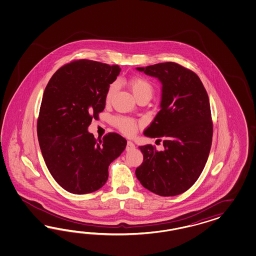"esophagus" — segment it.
I'll return each mask as SVG.
<instances>
[{"label": "esophagus", "mask_w": 256, "mask_h": 256, "mask_svg": "<svg viewBox=\"0 0 256 256\" xmlns=\"http://www.w3.org/2000/svg\"><path fill=\"white\" fill-rule=\"evenodd\" d=\"M134 148H135V144L130 140H128V144H126V150L128 151V150H132V149H134Z\"/></svg>", "instance_id": "34e87169"}]
</instances>
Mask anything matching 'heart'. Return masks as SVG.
Listing matches in <instances>:
<instances>
[{
  "instance_id": "1",
  "label": "heart",
  "mask_w": 256,
  "mask_h": 256,
  "mask_svg": "<svg viewBox=\"0 0 256 256\" xmlns=\"http://www.w3.org/2000/svg\"><path fill=\"white\" fill-rule=\"evenodd\" d=\"M128 86L135 98H138L140 96H149L151 98L153 94V86L150 84V82H148L144 78L139 76L130 78L128 80ZM116 84L114 82L110 84L106 93V100L110 101L112 98V96L116 92ZM114 122L120 128V130L128 135H132L135 132V124L130 119H126L124 117H117Z\"/></svg>"
}]
</instances>
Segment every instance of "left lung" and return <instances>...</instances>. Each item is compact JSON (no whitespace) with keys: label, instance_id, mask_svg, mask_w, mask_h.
Masks as SVG:
<instances>
[{"label":"left lung","instance_id":"8db88e82","mask_svg":"<svg viewBox=\"0 0 256 256\" xmlns=\"http://www.w3.org/2000/svg\"><path fill=\"white\" fill-rule=\"evenodd\" d=\"M162 84L160 110L144 134L162 140L163 150L139 146L144 162L136 169L140 183L160 196L183 194L199 178L212 144L208 96L192 70L167 62L136 68Z\"/></svg>","mask_w":256,"mask_h":256}]
</instances>
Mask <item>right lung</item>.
I'll use <instances>...</instances> for the list:
<instances>
[{
  "label": "right lung",
  "mask_w": 256,
  "mask_h": 256,
  "mask_svg": "<svg viewBox=\"0 0 256 256\" xmlns=\"http://www.w3.org/2000/svg\"><path fill=\"white\" fill-rule=\"evenodd\" d=\"M120 71L118 66L78 60L57 70L46 84L38 121L39 146L50 174L70 194H91L104 186L110 164L126 148V140L117 133L96 140L88 132Z\"/></svg>",
  "instance_id": "right-lung-1"
}]
</instances>
